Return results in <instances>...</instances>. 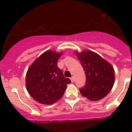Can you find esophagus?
<instances>
[{
    "mask_svg": "<svg viewBox=\"0 0 132 132\" xmlns=\"http://www.w3.org/2000/svg\"><path fill=\"white\" fill-rule=\"evenodd\" d=\"M74 81H75L74 77H72V78H71V81H72V82H74Z\"/></svg>",
    "mask_w": 132,
    "mask_h": 132,
    "instance_id": "obj_1",
    "label": "esophagus"
}]
</instances>
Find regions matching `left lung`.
Returning a JSON list of instances; mask_svg holds the SVG:
<instances>
[{"label":"left lung","instance_id":"1","mask_svg":"<svg viewBox=\"0 0 132 132\" xmlns=\"http://www.w3.org/2000/svg\"><path fill=\"white\" fill-rule=\"evenodd\" d=\"M86 76L85 85L79 89L81 94L95 101L110 91L114 82V70L110 64L94 52L85 50L76 52Z\"/></svg>","mask_w":132,"mask_h":132}]
</instances>
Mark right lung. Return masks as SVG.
Returning <instances> with one entry per match:
<instances>
[{"label":"right lung","mask_w":132,"mask_h":132,"mask_svg":"<svg viewBox=\"0 0 132 132\" xmlns=\"http://www.w3.org/2000/svg\"><path fill=\"white\" fill-rule=\"evenodd\" d=\"M62 53L47 51L29 66L26 73V89L38 103L51 104L63 96L69 78H65L57 62Z\"/></svg>","instance_id":"right-lung-1"}]
</instances>
